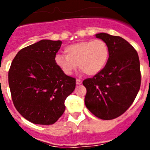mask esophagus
<instances>
[{"label":"esophagus","instance_id":"esophagus-1","mask_svg":"<svg viewBox=\"0 0 150 150\" xmlns=\"http://www.w3.org/2000/svg\"><path fill=\"white\" fill-rule=\"evenodd\" d=\"M76 85H80V84H82V80H81V79H76Z\"/></svg>","mask_w":150,"mask_h":150}]
</instances>
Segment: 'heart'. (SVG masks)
<instances>
[{"mask_svg": "<svg viewBox=\"0 0 150 150\" xmlns=\"http://www.w3.org/2000/svg\"><path fill=\"white\" fill-rule=\"evenodd\" d=\"M65 55H56L55 64L64 74L70 76L77 66L88 75H96L104 69L109 57L107 43L100 39L86 40L64 48Z\"/></svg>", "mask_w": 150, "mask_h": 150, "instance_id": "b5f03b06", "label": "heart"}]
</instances>
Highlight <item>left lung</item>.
I'll return each instance as SVG.
<instances>
[{"mask_svg": "<svg viewBox=\"0 0 150 150\" xmlns=\"http://www.w3.org/2000/svg\"><path fill=\"white\" fill-rule=\"evenodd\" d=\"M95 36L107 43L109 59L100 73L83 80L85 104L96 117L110 120L123 114L138 93L140 61L137 51L121 37L106 33Z\"/></svg>", "mask_w": 150, "mask_h": 150, "instance_id": "8db88e82", "label": "left lung"}]
</instances>
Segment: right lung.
Returning <instances> with one entry per match:
<instances>
[{"instance_id": "right-lung-1", "label": "right lung", "mask_w": 150, "mask_h": 150, "mask_svg": "<svg viewBox=\"0 0 150 150\" xmlns=\"http://www.w3.org/2000/svg\"><path fill=\"white\" fill-rule=\"evenodd\" d=\"M61 40H42L18 52L10 66L8 80L16 109L38 125H52L65 110L64 100L76 86V79L55 64Z\"/></svg>"}]
</instances>
